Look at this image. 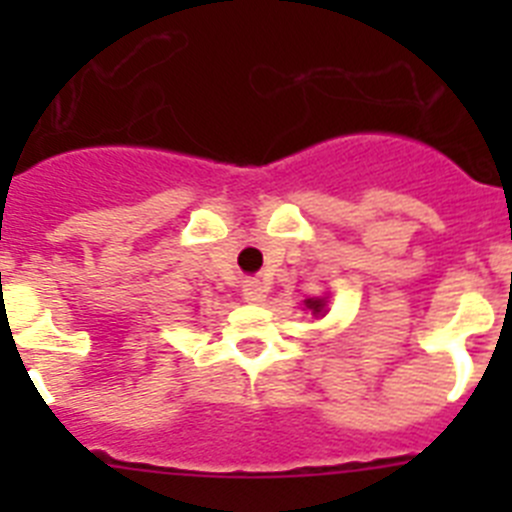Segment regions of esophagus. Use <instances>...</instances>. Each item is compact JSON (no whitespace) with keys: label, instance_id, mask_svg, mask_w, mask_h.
Segmentation results:
<instances>
[{"label":"esophagus","instance_id":"obj_1","mask_svg":"<svg viewBox=\"0 0 512 512\" xmlns=\"http://www.w3.org/2000/svg\"><path fill=\"white\" fill-rule=\"evenodd\" d=\"M266 297V287L261 279H246L243 282V300L251 302V305H259Z\"/></svg>","mask_w":512,"mask_h":512}]
</instances>
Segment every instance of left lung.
I'll use <instances>...</instances> for the list:
<instances>
[{"label": "left lung", "mask_w": 512, "mask_h": 512, "mask_svg": "<svg viewBox=\"0 0 512 512\" xmlns=\"http://www.w3.org/2000/svg\"><path fill=\"white\" fill-rule=\"evenodd\" d=\"M305 307H307V310H312V315H320V312H323V307H325V302L315 300V297H312V300L305 302Z\"/></svg>", "instance_id": "obj_1"}]
</instances>
